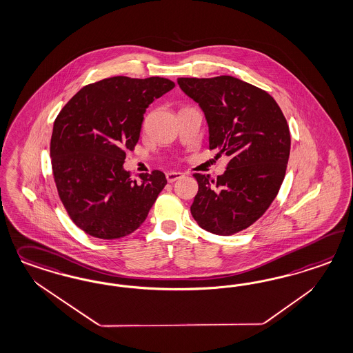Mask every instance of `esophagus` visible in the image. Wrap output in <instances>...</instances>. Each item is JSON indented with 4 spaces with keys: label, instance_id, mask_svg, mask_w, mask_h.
<instances>
[{
    "label": "esophagus",
    "instance_id": "esophagus-1",
    "mask_svg": "<svg viewBox=\"0 0 353 353\" xmlns=\"http://www.w3.org/2000/svg\"><path fill=\"white\" fill-rule=\"evenodd\" d=\"M182 172H175V171L166 172V179H168V182L169 183L175 182L176 179H179V178H182Z\"/></svg>",
    "mask_w": 353,
    "mask_h": 353
}]
</instances>
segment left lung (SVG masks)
<instances>
[{"mask_svg": "<svg viewBox=\"0 0 353 353\" xmlns=\"http://www.w3.org/2000/svg\"><path fill=\"white\" fill-rule=\"evenodd\" d=\"M178 84L204 110L210 149L230 157L216 181L194 174L199 191L191 214L209 232L234 235L261 218L278 194L291 147L287 121L268 92L238 78H179Z\"/></svg>", "mask_w": 353, "mask_h": 353, "instance_id": "obj_1", "label": "left lung"}]
</instances>
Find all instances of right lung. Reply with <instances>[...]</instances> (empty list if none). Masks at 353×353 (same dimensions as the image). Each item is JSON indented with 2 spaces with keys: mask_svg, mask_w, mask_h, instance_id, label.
<instances>
[{
  "mask_svg": "<svg viewBox=\"0 0 353 353\" xmlns=\"http://www.w3.org/2000/svg\"><path fill=\"white\" fill-rule=\"evenodd\" d=\"M175 87L159 77H114L83 87L58 113L50 157L58 196L85 234L113 240L145 221L166 185L162 171L132 181L125 152L137 147L149 103Z\"/></svg>",
  "mask_w": 353,
  "mask_h": 353,
  "instance_id": "obj_1",
  "label": "right lung"
}]
</instances>
